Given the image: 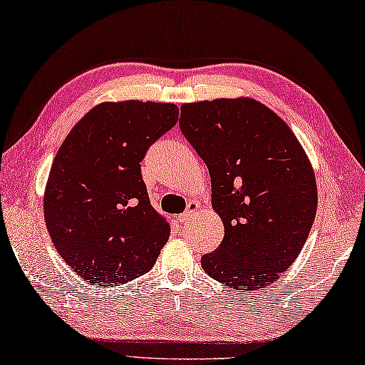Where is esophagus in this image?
I'll use <instances>...</instances> for the list:
<instances>
[{
  "label": "esophagus",
  "mask_w": 365,
  "mask_h": 365,
  "mask_svg": "<svg viewBox=\"0 0 365 365\" xmlns=\"http://www.w3.org/2000/svg\"><path fill=\"white\" fill-rule=\"evenodd\" d=\"M197 207H200V205H197V202H195V201L188 202V209L185 210L183 214L178 215V222H180V223H188L190 218L195 215V212L197 210Z\"/></svg>",
  "instance_id": "1"
}]
</instances>
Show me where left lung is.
Listing matches in <instances>:
<instances>
[{
	"label": "left lung",
	"instance_id": "left-lung-1",
	"mask_svg": "<svg viewBox=\"0 0 365 365\" xmlns=\"http://www.w3.org/2000/svg\"><path fill=\"white\" fill-rule=\"evenodd\" d=\"M180 130L209 169L212 207L225 236L201 258L205 273L236 290L273 284L313 227L317 190L289 125L254 98L183 103Z\"/></svg>",
	"mask_w": 365,
	"mask_h": 365
}]
</instances>
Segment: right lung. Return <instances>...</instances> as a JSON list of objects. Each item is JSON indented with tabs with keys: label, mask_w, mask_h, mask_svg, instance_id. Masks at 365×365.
<instances>
[{
	"label": "right lung",
	"mask_w": 365,
	"mask_h": 365,
	"mask_svg": "<svg viewBox=\"0 0 365 365\" xmlns=\"http://www.w3.org/2000/svg\"><path fill=\"white\" fill-rule=\"evenodd\" d=\"M177 119L174 103H101L57 151L44 193L46 227L65 263L94 286L148 273L169 240L140 163Z\"/></svg>",
	"instance_id": "right-lung-1"
}]
</instances>
